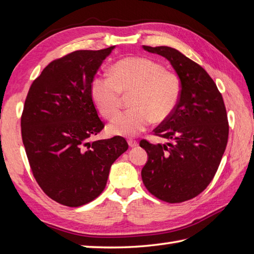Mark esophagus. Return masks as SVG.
I'll return each instance as SVG.
<instances>
[{
  "label": "esophagus",
  "mask_w": 254,
  "mask_h": 254,
  "mask_svg": "<svg viewBox=\"0 0 254 254\" xmlns=\"http://www.w3.org/2000/svg\"><path fill=\"white\" fill-rule=\"evenodd\" d=\"M127 144H128V146H130V147H136V146H138V143L136 141H133V139H128Z\"/></svg>",
  "instance_id": "esophagus-1"
}]
</instances>
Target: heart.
<instances>
[{"mask_svg": "<svg viewBox=\"0 0 254 254\" xmlns=\"http://www.w3.org/2000/svg\"><path fill=\"white\" fill-rule=\"evenodd\" d=\"M131 110L117 116L108 126L112 135L133 137L152 122H163L174 112L180 96L175 74L146 58H127L91 83V97L102 116L110 119L120 109L122 94H131Z\"/></svg>", "mask_w": 254, "mask_h": 254, "instance_id": "b5f03b06", "label": "heart"}]
</instances>
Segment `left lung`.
<instances>
[{"mask_svg":"<svg viewBox=\"0 0 254 254\" xmlns=\"http://www.w3.org/2000/svg\"><path fill=\"white\" fill-rule=\"evenodd\" d=\"M143 49L170 62L181 90L174 112L154 130L171 142L139 143L148 156L142 179L161 201L181 203L203 192L216 174L228 141L227 113L216 84L197 63L170 47Z\"/></svg>","mask_w":254,"mask_h":254,"instance_id":"obj_1","label":"left lung"}]
</instances>
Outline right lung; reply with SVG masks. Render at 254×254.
<instances>
[{
	"instance_id": "add662e5",
	"label": "right lung",
	"mask_w": 254,
	"mask_h": 254,
	"mask_svg": "<svg viewBox=\"0 0 254 254\" xmlns=\"http://www.w3.org/2000/svg\"><path fill=\"white\" fill-rule=\"evenodd\" d=\"M115 48L78 50L52 61L27 95L20 126L31 171L42 191L65 206L98 196L111 165L128 147L121 136L88 142L105 127L91 83Z\"/></svg>"
}]
</instances>
